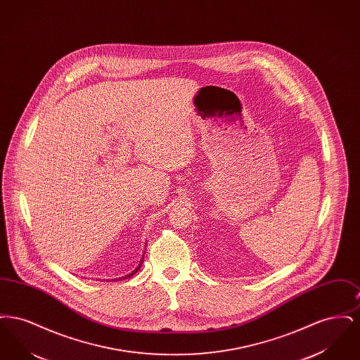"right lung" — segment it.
<instances>
[{
    "label": "right lung",
    "mask_w": 360,
    "mask_h": 360,
    "mask_svg": "<svg viewBox=\"0 0 360 360\" xmlns=\"http://www.w3.org/2000/svg\"><path fill=\"white\" fill-rule=\"evenodd\" d=\"M141 263H143V260H141V262H140V264H139V266H137V269H136V270H135V271H132V273H131V274L125 275V276H124V278H131V276H132V275L136 274L137 271H139V269H140V266H141ZM124 278H122V279H124ZM115 281H117V279H115ZM119 281H121V278H119Z\"/></svg>",
    "instance_id": "right-lung-1"
}]
</instances>
